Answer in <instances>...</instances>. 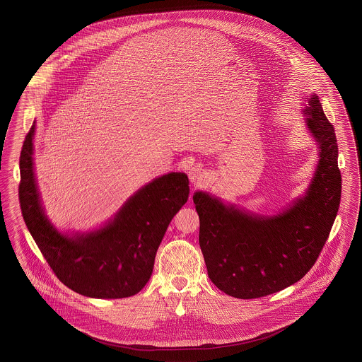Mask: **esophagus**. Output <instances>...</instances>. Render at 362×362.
<instances>
[{"mask_svg":"<svg viewBox=\"0 0 362 362\" xmlns=\"http://www.w3.org/2000/svg\"><path fill=\"white\" fill-rule=\"evenodd\" d=\"M188 177L191 179V182H199L203 177V168L200 165H192L188 168Z\"/></svg>","mask_w":362,"mask_h":362,"instance_id":"esophagus-1","label":"esophagus"}]
</instances>
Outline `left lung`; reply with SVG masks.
Wrapping results in <instances>:
<instances>
[{
    "instance_id": "obj_1",
    "label": "left lung",
    "mask_w": 362,
    "mask_h": 362,
    "mask_svg": "<svg viewBox=\"0 0 362 362\" xmlns=\"http://www.w3.org/2000/svg\"><path fill=\"white\" fill-rule=\"evenodd\" d=\"M305 111L320 159L305 197L289 211L260 217L226 206L211 194H194L208 276L231 297L260 298L300 281L315 264L334 225L341 197L335 128L317 95H311Z\"/></svg>"
}]
</instances>
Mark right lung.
<instances>
[{
    "label": "right lung",
    "mask_w": 362,
    "mask_h": 362,
    "mask_svg": "<svg viewBox=\"0 0 362 362\" xmlns=\"http://www.w3.org/2000/svg\"><path fill=\"white\" fill-rule=\"evenodd\" d=\"M30 128L19 157V204L27 229L57 279L93 298H125L149 281L159 243L170 221L187 203L185 174L157 177L132 196L103 229L74 237L53 229L42 209L33 166Z\"/></svg>",
    "instance_id": "right-lung-1"
}]
</instances>
